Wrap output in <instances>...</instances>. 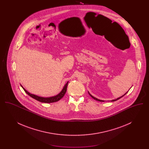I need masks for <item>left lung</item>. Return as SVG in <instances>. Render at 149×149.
I'll use <instances>...</instances> for the list:
<instances>
[{"label":"left lung","mask_w":149,"mask_h":149,"mask_svg":"<svg viewBox=\"0 0 149 149\" xmlns=\"http://www.w3.org/2000/svg\"><path fill=\"white\" fill-rule=\"evenodd\" d=\"M89 93V92H88ZM125 93V94H124V95H122V97H120V98H117V99H114V100H111V102H114V101H116V100H118V99H120V98H121V97H123V96H124V95H125V94H126V93ZM89 95H91V97H92L93 98V99H95V100H98V101H100V102H104V100H100V99H97V98H95V97H93V96H92V95H91V94H90V93H89Z\"/></svg>","instance_id":"8db88e82"}]
</instances>
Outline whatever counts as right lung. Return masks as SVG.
<instances>
[{
	"mask_svg": "<svg viewBox=\"0 0 149 149\" xmlns=\"http://www.w3.org/2000/svg\"><path fill=\"white\" fill-rule=\"evenodd\" d=\"M68 84V81L66 83V84L64 86L63 90L61 91V92L60 93L58 94H57L56 96L54 97H49V98H43V97H38L37 95H36L34 94H32L31 93L28 92L26 89H24V88H23V87L21 85L22 88L24 89V91H25V92L26 93L29 95L31 97L34 98V99L42 102V103H53V102H57L58 100H60L65 95V94L66 93V89H67V86Z\"/></svg>",
	"mask_w": 149,
	"mask_h": 149,
	"instance_id": "1",
	"label": "right lung"
}]
</instances>
